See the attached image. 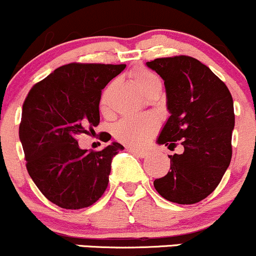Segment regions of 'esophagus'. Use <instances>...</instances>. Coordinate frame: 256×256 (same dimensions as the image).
<instances>
[{
  "label": "esophagus",
  "mask_w": 256,
  "mask_h": 256,
  "mask_svg": "<svg viewBox=\"0 0 256 256\" xmlns=\"http://www.w3.org/2000/svg\"><path fill=\"white\" fill-rule=\"evenodd\" d=\"M128 150L130 152H132V154L137 155L138 158H146V156H148V155H149V152H146V150H140V149L130 148V146H128Z\"/></svg>",
  "instance_id": "34e87169"
}]
</instances>
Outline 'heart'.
I'll return each instance as SVG.
<instances>
[{"instance_id": "1", "label": "heart", "mask_w": 256, "mask_h": 256, "mask_svg": "<svg viewBox=\"0 0 256 256\" xmlns=\"http://www.w3.org/2000/svg\"><path fill=\"white\" fill-rule=\"evenodd\" d=\"M132 79L143 92L148 94L152 88L161 85L158 79L154 73L146 70H137L132 73ZM110 86H108L102 94L100 108L104 113L110 112ZM160 126V122L155 116L146 114L140 116H128L122 119L114 128V136L122 143L126 146L140 148L144 146L150 140V138L156 134Z\"/></svg>"}]
</instances>
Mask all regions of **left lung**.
Listing matches in <instances>:
<instances>
[{
  "label": "left lung",
  "mask_w": 256,
  "mask_h": 256,
  "mask_svg": "<svg viewBox=\"0 0 256 256\" xmlns=\"http://www.w3.org/2000/svg\"><path fill=\"white\" fill-rule=\"evenodd\" d=\"M146 66L164 79L171 116L158 138L168 149L171 167L155 179L156 192L167 201L192 204L214 192L230 165L234 101L228 86L206 64L192 56L161 58Z\"/></svg>",
  "instance_id": "left-lung-1"
}]
</instances>
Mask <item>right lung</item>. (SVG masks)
I'll return each mask as SVG.
<instances>
[{
  "mask_svg": "<svg viewBox=\"0 0 256 256\" xmlns=\"http://www.w3.org/2000/svg\"><path fill=\"white\" fill-rule=\"evenodd\" d=\"M125 67L64 64L26 96L19 126L26 168L40 192L58 207H89L107 189L112 158L124 146L113 142L89 152L79 148L77 137L100 124L101 91Z\"/></svg>",
  "mask_w": 256,
  "mask_h": 256,
  "instance_id": "right-lung-1",
  "label": "right lung"
}]
</instances>
